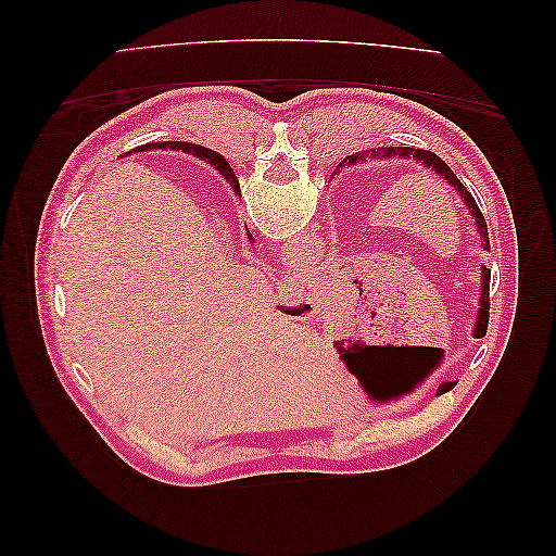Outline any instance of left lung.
Wrapping results in <instances>:
<instances>
[{"instance_id":"1","label":"left lung","mask_w":556,"mask_h":556,"mask_svg":"<svg viewBox=\"0 0 556 556\" xmlns=\"http://www.w3.org/2000/svg\"><path fill=\"white\" fill-rule=\"evenodd\" d=\"M368 157H401V160H408V157H413V160H417V162H422V164H427L429 169H433L435 174L439 176H443L454 190L459 192V197L464 199V204L468 206V213L473 215V220H476V227H478V233H480V239H482V245H484V250L490 252V231H486V223H484V215L480 213V208H478V204H476V199L470 197V192L464 188L462 185V180L452 174V169L450 166L439 157V155H433L431 150H422V148H408V146H396V148H382V150H364V153H355V155H350V157H345V164H357V162H366ZM490 280H492V271L486 266H482V282H480V288H482V294H480V311H478V319H476V331H473V336L476 339H482V336L486 333V325H490ZM450 387H454L452 382H443L441 387H439V394H445Z\"/></svg>"}]
</instances>
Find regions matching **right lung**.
<instances>
[{
    "instance_id": "1",
    "label": "right lung",
    "mask_w": 556,
    "mask_h": 556,
    "mask_svg": "<svg viewBox=\"0 0 556 556\" xmlns=\"http://www.w3.org/2000/svg\"><path fill=\"white\" fill-rule=\"evenodd\" d=\"M155 148H174V150H182V153H192V155H197V157H204V160H208L217 172H220L227 180H229V185L233 188V192L237 194H241L239 192V180H237V176H233V172H231V166L227 164V160L223 157V155H217V153H213V150H208V148H204V146H194V143H185V141H160V143H146V146H139V148H134V153H143V150H155ZM127 155V153H125ZM250 237V233H248Z\"/></svg>"
}]
</instances>
